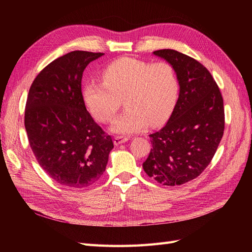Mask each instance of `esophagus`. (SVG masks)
I'll use <instances>...</instances> for the list:
<instances>
[{
	"label": "esophagus",
	"mask_w": 252,
	"mask_h": 252,
	"mask_svg": "<svg viewBox=\"0 0 252 252\" xmlns=\"http://www.w3.org/2000/svg\"><path fill=\"white\" fill-rule=\"evenodd\" d=\"M128 140H130V138H129V136L118 135V136H116V138H114L113 143H114V145H116V146H118V145H120V144H123V143L127 142Z\"/></svg>",
	"instance_id": "1"
}]
</instances>
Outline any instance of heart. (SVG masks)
<instances>
[{"instance_id": "heart-1", "label": "heart", "mask_w": 252, "mask_h": 252, "mask_svg": "<svg viewBox=\"0 0 252 252\" xmlns=\"http://www.w3.org/2000/svg\"><path fill=\"white\" fill-rule=\"evenodd\" d=\"M102 80L86 84L84 101L102 123L112 122L124 101L127 109L111 127L117 133L138 132L148 124L161 125L170 117L178 101V75L165 62L151 64L122 58L104 68Z\"/></svg>"}]
</instances>
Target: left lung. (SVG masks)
Here are the masks:
<instances>
[{
    "mask_svg": "<svg viewBox=\"0 0 252 252\" xmlns=\"http://www.w3.org/2000/svg\"><path fill=\"white\" fill-rule=\"evenodd\" d=\"M177 72L180 94L166 125L149 134L152 148L144 171L166 186L182 185L204 171L225 128L224 102L207 68L173 49L154 51Z\"/></svg>",
    "mask_w": 252,
    "mask_h": 252,
    "instance_id": "left-lung-1",
    "label": "left lung"
}]
</instances>
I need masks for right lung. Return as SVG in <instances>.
I'll list each match as a JSON object with an SVG mask.
<instances>
[{"label": "right lung", "instance_id": "obj_1", "mask_svg": "<svg viewBox=\"0 0 252 252\" xmlns=\"http://www.w3.org/2000/svg\"><path fill=\"white\" fill-rule=\"evenodd\" d=\"M103 55L75 50L58 58L36 75L28 93L24 123L30 148L44 171L68 188L95 183L113 148L82 94L84 69Z\"/></svg>", "mask_w": 252, "mask_h": 252}]
</instances>
